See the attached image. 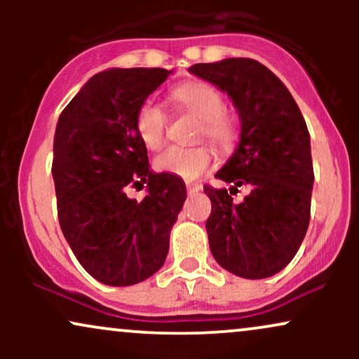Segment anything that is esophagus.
Here are the masks:
<instances>
[{"label":"esophagus","instance_id":"obj_1","mask_svg":"<svg viewBox=\"0 0 359 359\" xmlns=\"http://www.w3.org/2000/svg\"><path fill=\"white\" fill-rule=\"evenodd\" d=\"M185 187H187L189 194H196V192H199L201 189H203V185L197 184V182H187V184H185Z\"/></svg>","mask_w":359,"mask_h":359}]
</instances>
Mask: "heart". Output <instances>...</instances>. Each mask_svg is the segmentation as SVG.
<instances>
[{"label": "heart", "instance_id": "1", "mask_svg": "<svg viewBox=\"0 0 359 359\" xmlns=\"http://www.w3.org/2000/svg\"><path fill=\"white\" fill-rule=\"evenodd\" d=\"M170 101L180 113L191 114L201 121L197 140H208L221 154H231L240 140V125L231 111L224 108V96L208 82L191 81L170 90ZM168 116L155 104L145 101L135 114V130L148 150H158L167 138ZM212 163L208 145L192 148L172 147L155 158V168L182 179H196Z\"/></svg>", "mask_w": 359, "mask_h": 359}]
</instances>
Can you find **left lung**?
I'll return each mask as SVG.
<instances>
[{
	"label": "left lung",
	"instance_id": "obj_1",
	"mask_svg": "<svg viewBox=\"0 0 359 359\" xmlns=\"http://www.w3.org/2000/svg\"><path fill=\"white\" fill-rule=\"evenodd\" d=\"M231 97L241 119L240 145L216 174L229 189L204 185L212 257L243 278H266L290 263L311 221L314 168L302 113L283 82L253 59H224L189 69ZM238 187L250 194L241 203Z\"/></svg>",
	"mask_w": 359,
	"mask_h": 359
}]
</instances>
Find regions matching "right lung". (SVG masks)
Returning a JSON list of instances; mask_svg holds the SVG:
<instances>
[{
  "mask_svg": "<svg viewBox=\"0 0 359 359\" xmlns=\"http://www.w3.org/2000/svg\"><path fill=\"white\" fill-rule=\"evenodd\" d=\"M167 69H111L93 76L60 113L52 175L60 229L84 270L126 287L160 270L185 201L182 179L154 174L135 114ZM147 182L143 201L126 189Z\"/></svg>",
  "mask_w": 359,
  "mask_h": 359,
  "instance_id": "right-lung-1",
  "label": "right lung"
}]
</instances>
